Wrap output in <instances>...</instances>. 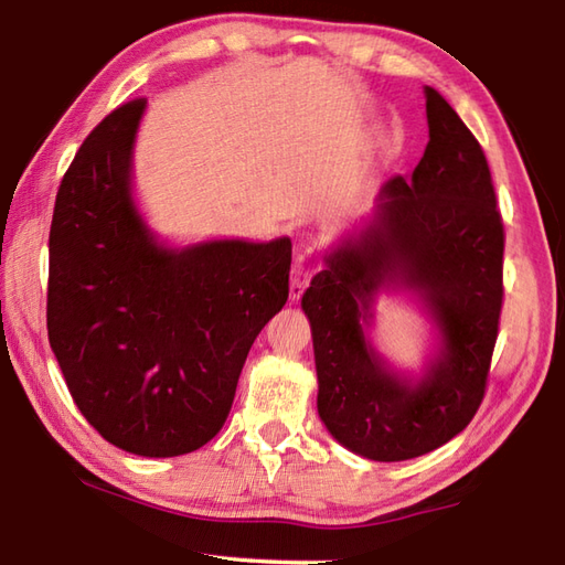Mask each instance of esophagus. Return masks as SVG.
I'll return each instance as SVG.
<instances>
[{
    "label": "esophagus",
    "mask_w": 565,
    "mask_h": 565,
    "mask_svg": "<svg viewBox=\"0 0 565 565\" xmlns=\"http://www.w3.org/2000/svg\"><path fill=\"white\" fill-rule=\"evenodd\" d=\"M317 271V264H313V256L309 252L296 254L291 264V299L299 301L306 286L311 284V276Z\"/></svg>",
    "instance_id": "obj_1"
}]
</instances>
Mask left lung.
I'll use <instances>...</instances> for the list:
<instances>
[{"mask_svg": "<svg viewBox=\"0 0 565 565\" xmlns=\"http://www.w3.org/2000/svg\"><path fill=\"white\" fill-rule=\"evenodd\" d=\"M428 145L411 179L381 186L374 222L327 256L301 306L311 321L319 416L349 451L406 461L451 441L486 394L503 306V218L489 161L441 94L424 87ZM414 288L443 353L411 385L362 333L381 285Z\"/></svg>", "mask_w": 565, "mask_h": 565, "instance_id": "obj_1", "label": "left lung"}]
</instances>
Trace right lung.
I'll return each instance as SVG.
<instances>
[{"mask_svg": "<svg viewBox=\"0 0 565 565\" xmlns=\"http://www.w3.org/2000/svg\"><path fill=\"white\" fill-rule=\"evenodd\" d=\"M145 104L107 114L56 191L46 331L84 418L124 451L167 458L224 426L248 349L289 299L291 242L157 244L131 199Z\"/></svg>", "mask_w": 565, "mask_h": 565, "instance_id": "1", "label": "right lung"}]
</instances>
